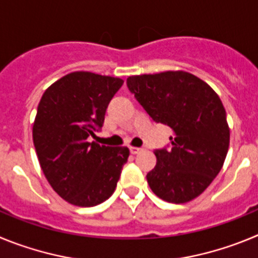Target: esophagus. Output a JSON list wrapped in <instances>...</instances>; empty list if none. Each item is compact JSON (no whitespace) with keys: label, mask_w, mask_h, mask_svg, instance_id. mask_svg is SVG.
<instances>
[{"label":"esophagus","mask_w":258,"mask_h":258,"mask_svg":"<svg viewBox=\"0 0 258 258\" xmlns=\"http://www.w3.org/2000/svg\"><path fill=\"white\" fill-rule=\"evenodd\" d=\"M142 151V149H140V147H131V152L133 155H137L140 154V152Z\"/></svg>","instance_id":"esophagus-1"}]
</instances>
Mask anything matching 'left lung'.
<instances>
[{"mask_svg": "<svg viewBox=\"0 0 258 258\" xmlns=\"http://www.w3.org/2000/svg\"><path fill=\"white\" fill-rule=\"evenodd\" d=\"M126 85L156 122L172 127V149L156 150L147 173L156 197L182 204L199 197L226 159L230 129L220 97L199 77L184 71L127 77Z\"/></svg>", "mask_w": 258, "mask_h": 258, "instance_id": "8db88e82", "label": "left lung"}]
</instances>
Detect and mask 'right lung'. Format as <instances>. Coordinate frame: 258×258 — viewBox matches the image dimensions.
Instances as JSON below:
<instances>
[{
    "mask_svg": "<svg viewBox=\"0 0 258 258\" xmlns=\"http://www.w3.org/2000/svg\"><path fill=\"white\" fill-rule=\"evenodd\" d=\"M122 84L118 77L72 72L50 85L38 103L32 134L41 169L72 206L94 207L108 199L127 161V147L88 142Z\"/></svg>",
    "mask_w": 258,
    "mask_h": 258,
    "instance_id": "right-lung-1",
    "label": "right lung"
}]
</instances>
